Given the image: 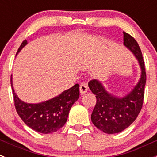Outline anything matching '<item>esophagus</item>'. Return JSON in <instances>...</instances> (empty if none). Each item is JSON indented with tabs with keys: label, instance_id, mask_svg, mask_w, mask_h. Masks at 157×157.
<instances>
[{
	"label": "esophagus",
	"instance_id": "1",
	"mask_svg": "<svg viewBox=\"0 0 157 157\" xmlns=\"http://www.w3.org/2000/svg\"><path fill=\"white\" fill-rule=\"evenodd\" d=\"M79 90H80V93H81V94H86V93L88 91V85H87V83L86 82L82 83L81 85H80Z\"/></svg>",
	"mask_w": 157,
	"mask_h": 157
}]
</instances>
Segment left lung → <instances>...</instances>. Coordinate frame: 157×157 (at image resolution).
<instances>
[{
	"instance_id": "left-lung-1",
	"label": "left lung",
	"mask_w": 157,
	"mask_h": 157,
	"mask_svg": "<svg viewBox=\"0 0 157 157\" xmlns=\"http://www.w3.org/2000/svg\"><path fill=\"white\" fill-rule=\"evenodd\" d=\"M123 45L134 54L141 67V78L132 90L119 98L108 92L98 80L89 82V88L97 98L91 120L96 127L109 134L127 128L138 117L143 105L146 73L142 53L136 40L126 32H123Z\"/></svg>"
}]
</instances>
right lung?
<instances>
[{"instance_id": "right-lung-1", "label": "right lung", "mask_w": 157, "mask_h": 157, "mask_svg": "<svg viewBox=\"0 0 157 157\" xmlns=\"http://www.w3.org/2000/svg\"><path fill=\"white\" fill-rule=\"evenodd\" d=\"M27 44V41L24 40L19 46L16 55ZM12 76L11 86L16 112L30 128L41 134H51L63 127L71 108L79 98L78 84H75L52 99L41 103L29 104L19 99L16 94L12 85Z\"/></svg>"}]
</instances>
